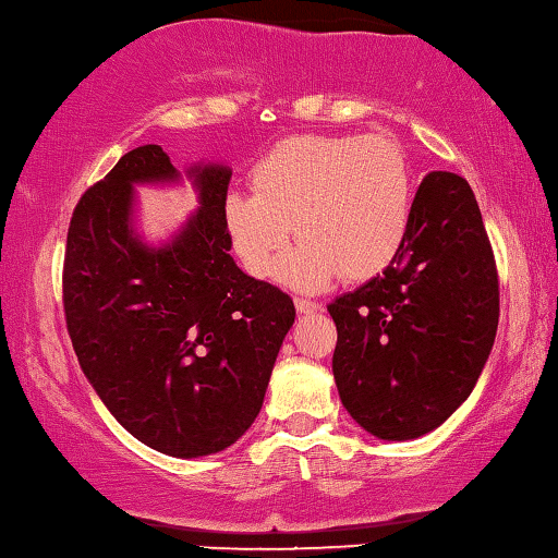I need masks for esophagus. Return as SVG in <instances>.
Wrapping results in <instances>:
<instances>
[{
  "label": "esophagus",
  "mask_w": 558,
  "mask_h": 558,
  "mask_svg": "<svg viewBox=\"0 0 558 558\" xmlns=\"http://www.w3.org/2000/svg\"><path fill=\"white\" fill-rule=\"evenodd\" d=\"M320 303H315V300H307V298H295V311L300 315H311V313H317L320 311Z\"/></svg>",
  "instance_id": "obj_1"
}]
</instances>
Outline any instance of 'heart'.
Wrapping results in <instances>:
<instances>
[{"mask_svg": "<svg viewBox=\"0 0 558 558\" xmlns=\"http://www.w3.org/2000/svg\"><path fill=\"white\" fill-rule=\"evenodd\" d=\"M251 185L253 193H228L223 223L253 278L278 270L293 228L303 243L280 278L298 290H323L342 272L373 278L410 235L412 166L387 136H290L255 161Z\"/></svg>", "mask_w": 558, "mask_h": 558, "instance_id": "1", "label": "heart"}]
</instances>
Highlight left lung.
<instances>
[{
	"mask_svg": "<svg viewBox=\"0 0 558 558\" xmlns=\"http://www.w3.org/2000/svg\"><path fill=\"white\" fill-rule=\"evenodd\" d=\"M327 311L352 420L387 441L437 429L472 395L499 325L497 263L470 183L424 175L400 255Z\"/></svg>",
	"mask_w": 558,
	"mask_h": 558,
	"instance_id": "1",
	"label": "left lung"
}]
</instances>
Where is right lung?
Returning <instances> with one entry per match:
<instances>
[{
  "mask_svg": "<svg viewBox=\"0 0 558 558\" xmlns=\"http://www.w3.org/2000/svg\"><path fill=\"white\" fill-rule=\"evenodd\" d=\"M198 210L161 245L134 228L136 185L181 183L161 146L119 158L76 203L64 255V315L84 375L117 422L161 454L223 452L258 417L290 295L231 258V171L193 163Z\"/></svg>",
  "mask_w": 558,
  "mask_h": 558,
  "instance_id": "add662e5",
  "label": "right lung"
}]
</instances>
